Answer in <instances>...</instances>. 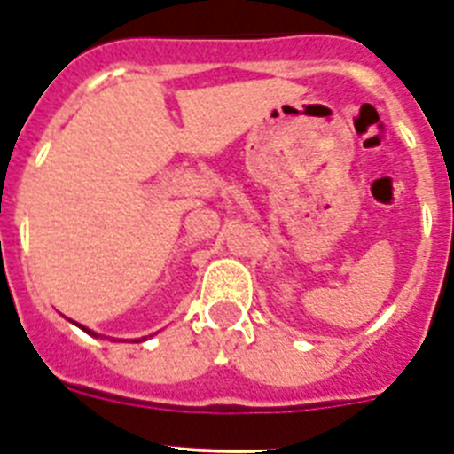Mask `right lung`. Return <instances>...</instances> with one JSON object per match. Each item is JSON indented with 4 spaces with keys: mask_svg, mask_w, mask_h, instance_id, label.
Masks as SVG:
<instances>
[{
    "mask_svg": "<svg viewBox=\"0 0 454 454\" xmlns=\"http://www.w3.org/2000/svg\"><path fill=\"white\" fill-rule=\"evenodd\" d=\"M83 330H86V327H83ZM86 332H88V330H86Z\"/></svg>",
    "mask_w": 454,
    "mask_h": 454,
    "instance_id": "1",
    "label": "right lung"
}]
</instances>
